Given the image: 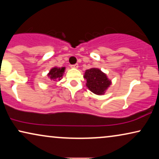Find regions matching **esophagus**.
<instances>
[{"instance_id":"34e87169","label":"esophagus","mask_w":159,"mask_h":159,"mask_svg":"<svg viewBox=\"0 0 159 159\" xmlns=\"http://www.w3.org/2000/svg\"><path fill=\"white\" fill-rule=\"evenodd\" d=\"M71 67H72V68H75V69H77V68H78V64H72V65H71Z\"/></svg>"}]
</instances>
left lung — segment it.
I'll return each mask as SVG.
<instances>
[{"label": "left lung", "mask_w": 159, "mask_h": 159, "mask_svg": "<svg viewBox=\"0 0 159 159\" xmlns=\"http://www.w3.org/2000/svg\"><path fill=\"white\" fill-rule=\"evenodd\" d=\"M84 77L87 80L86 84L89 90L95 94H103L111 84V81L108 80L106 75L98 69H88L84 73Z\"/></svg>", "instance_id": "8db88e82"}]
</instances>
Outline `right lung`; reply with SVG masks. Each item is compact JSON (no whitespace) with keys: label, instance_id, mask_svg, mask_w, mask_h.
<instances>
[{"label":"right lung","instance_id":"1","mask_svg":"<svg viewBox=\"0 0 159 159\" xmlns=\"http://www.w3.org/2000/svg\"><path fill=\"white\" fill-rule=\"evenodd\" d=\"M64 67H62V68H56V67H54V68L51 69V71H50L48 74V76L51 79L61 80V78L63 76V73L64 72Z\"/></svg>","mask_w":159,"mask_h":159}]
</instances>
